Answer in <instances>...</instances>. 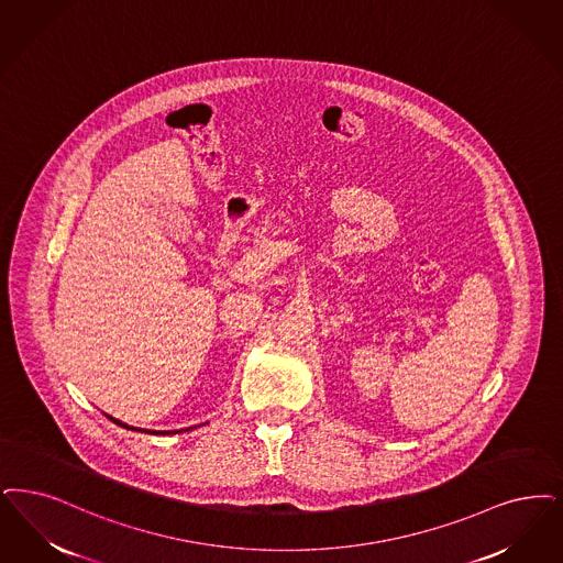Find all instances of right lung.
<instances>
[{"mask_svg": "<svg viewBox=\"0 0 563 563\" xmlns=\"http://www.w3.org/2000/svg\"><path fill=\"white\" fill-rule=\"evenodd\" d=\"M109 419H111L113 423H117V426H121V428L134 429L130 428V426H125V423H121V421H117V419H113V417H109ZM137 431H140V429H137ZM148 433H151V431H148ZM153 433H163V435H165V433H172V431H153ZM174 433H176V431H174Z\"/></svg>", "mask_w": 563, "mask_h": 563, "instance_id": "add662e5", "label": "right lung"}]
</instances>
